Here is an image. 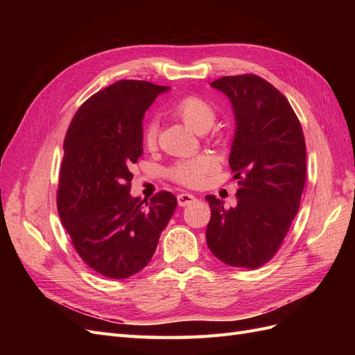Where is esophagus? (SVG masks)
<instances>
[{
  "label": "esophagus",
  "mask_w": 355,
  "mask_h": 355,
  "mask_svg": "<svg viewBox=\"0 0 355 355\" xmlns=\"http://www.w3.org/2000/svg\"><path fill=\"white\" fill-rule=\"evenodd\" d=\"M196 200L197 198L192 196V194H188V192H182V194L178 196V202H179L180 207H185V206H188V204L194 202Z\"/></svg>",
  "instance_id": "obj_1"
}]
</instances>
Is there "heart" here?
I'll return each mask as SVG.
<instances>
[{
    "mask_svg": "<svg viewBox=\"0 0 355 355\" xmlns=\"http://www.w3.org/2000/svg\"><path fill=\"white\" fill-rule=\"evenodd\" d=\"M170 112L173 114L180 121H184L191 130L194 132H206L213 125L216 120V110L206 99L198 96H185L179 99ZM157 139V124L154 121L148 123L144 132V141L146 146H153ZM216 166V161L209 154H200L189 159L179 161L168 170L170 178L180 185L194 188L201 185Z\"/></svg>",
    "mask_w": 355,
    "mask_h": 355,
    "instance_id": "1",
    "label": "heart"
}]
</instances>
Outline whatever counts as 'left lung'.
<instances>
[{
  "label": "left lung",
  "instance_id": "left-lung-1",
  "mask_svg": "<svg viewBox=\"0 0 355 355\" xmlns=\"http://www.w3.org/2000/svg\"><path fill=\"white\" fill-rule=\"evenodd\" d=\"M235 115L230 166L239 179L237 206L207 196L211 218L206 240L219 261L254 270L280 249L299 210L306 179L302 127L284 94L253 73L222 77Z\"/></svg>",
  "mask_w": 355,
  "mask_h": 355
}]
</instances>
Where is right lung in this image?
<instances>
[{
	"mask_svg": "<svg viewBox=\"0 0 355 355\" xmlns=\"http://www.w3.org/2000/svg\"><path fill=\"white\" fill-rule=\"evenodd\" d=\"M166 85L121 80L94 93L73 115L63 142L58 211L92 270L121 280L149 263L178 206L159 191L144 207L130 196L132 166L144 153L145 111Z\"/></svg>",
	"mask_w": 355,
	"mask_h": 355,
	"instance_id": "add662e5",
	"label": "right lung"
}]
</instances>
